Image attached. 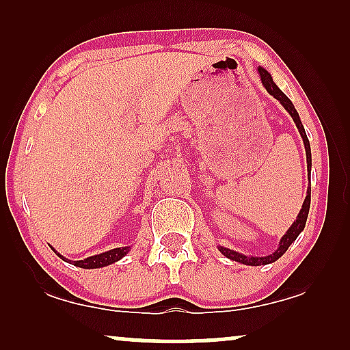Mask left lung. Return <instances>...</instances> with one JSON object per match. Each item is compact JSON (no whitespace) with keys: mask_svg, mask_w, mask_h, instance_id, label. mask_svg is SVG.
Segmentation results:
<instances>
[{"mask_svg":"<svg viewBox=\"0 0 350 350\" xmlns=\"http://www.w3.org/2000/svg\"><path fill=\"white\" fill-rule=\"evenodd\" d=\"M258 73H260L261 83L266 88L267 92H269L274 98L279 100V102L282 103V107H284L286 111L290 113V116L293 118L296 127H298V131L301 133V138H303V142H304L306 159H308V170L310 172V165H312V159H310V145H309L308 135H306V131H304L303 124H301V119H299L298 111H296V109H295L293 103H291V100L286 97V95L282 92L279 88H277L274 81H272V76L267 73L265 68H261V66H260V68H258ZM309 207H310V188L308 189V196H306V199H304V202H303V208L299 210L298 217H296V221L291 224L288 231L285 232V236L280 239L279 247H277V250L274 253H271V255H267V256H245V255H242V253L234 252V250H231V248H226V247H218L219 252H221L226 258H229V260L242 262V265H247V266H261V265H269V262H274V261L279 260V258L284 255L286 250H288V247L296 241V237H298L299 232L304 229L306 221H308Z\"/></svg>","mask_w":350,"mask_h":350,"instance_id":"left-lung-1","label":"left lung"}]
</instances>
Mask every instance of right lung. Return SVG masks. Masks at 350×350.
Returning <instances> with one entry per match:
<instances>
[{
  "mask_svg": "<svg viewBox=\"0 0 350 350\" xmlns=\"http://www.w3.org/2000/svg\"><path fill=\"white\" fill-rule=\"evenodd\" d=\"M52 250H54V248H52ZM129 250H131V247H119V248H113V250H109V252L100 253V255L89 256V258H85V260L70 261V262H73V265L78 266V267H84V269H97V267H103V266L113 265V262L119 261L124 255H127ZM55 255L62 258L64 261H66V258L62 256L60 253L55 252Z\"/></svg>",
  "mask_w": 350,
  "mask_h": 350,
  "instance_id": "1",
  "label": "right lung"
}]
</instances>
